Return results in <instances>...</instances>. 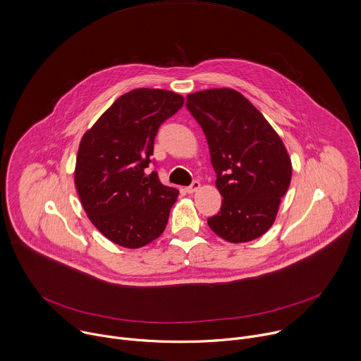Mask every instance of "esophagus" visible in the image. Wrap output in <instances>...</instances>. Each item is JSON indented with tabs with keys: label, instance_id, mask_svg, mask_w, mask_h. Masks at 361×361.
I'll list each match as a JSON object with an SVG mask.
<instances>
[{
	"label": "esophagus",
	"instance_id": "obj_1",
	"mask_svg": "<svg viewBox=\"0 0 361 361\" xmlns=\"http://www.w3.org/2000/svg\"><path fill=\"white\" fill-rule=\"evenodd\" d=\"M200 187H201V183H200V181H197V180H194V181L191 183V185L185 188V191H187L188 194H192V192H195Z\"/></svg>",
	"mask_w": 361,
	"mask_h": 361
}]
</instances>
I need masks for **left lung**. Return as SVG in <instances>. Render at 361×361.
<instances>
[{
	"label": "left lung",
	"mask_w": 361,
	"mask_h": 361,
	"mask_svg": "<svg viewBox=\"0 0 361 361\" xmlns=\"http://www.w3.org/2000/svg\"><path fill=\"white\" fill-rule=\"evenodd\" d=\"M201 126L222 195L209 228L232 244L264 235L275 222L292 178L288 150L262 113L239 92L207 89L187 96Z\"/></svg>",
	"instance_id": "obj_1"
}]
</instances>
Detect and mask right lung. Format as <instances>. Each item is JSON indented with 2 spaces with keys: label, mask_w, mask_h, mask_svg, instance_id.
Masks as SVG:
<instances>
[{
  "label": "right lung",
  "mask_w": 361,
  "mask_h": 361,
  "mask_svg": "<svg viewBox=\"0 0 361 361\" xmlns=\"http://www.w3.org/2000/svg\"><path fill=\"white\" fill-rule=\"evenodd\" d=\"M184 103L164 89H133L114 100L82 136L75 187L90 222L109 241L130 250L157 239L178 190L146 174L159 128Z\"/></svg>",
  "instance_id": "1"
}]
</instances>
